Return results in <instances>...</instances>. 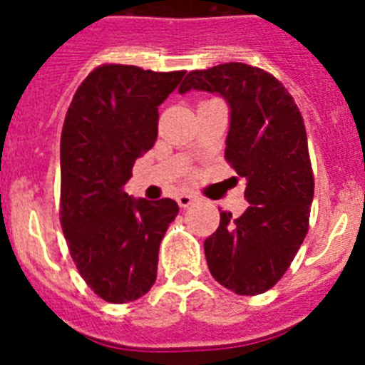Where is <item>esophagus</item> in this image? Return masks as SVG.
<instances>
[{"label": "esophagus", "instance_id": "esophagus-1", "mask_svg": "<svg viewBox=\"0 0 365 365\" xmlns=\"http://www.w3.org/2000/svg\"><path fill=\"white\" fill-rule=\"evenodd\" d=\"M197 201V197L195 195H192V193H179L177 195V202H179L180 208H188L190 205H193V202Z\"/></svg>", "mask_w": 365, "mask_h": 365}]
</instances>
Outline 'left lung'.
I'll list each match as a JSON object with an SVG mask.
<instances>
[{"label":"left lung","mask_w":365,"mask_h":365,"mask_svg":"<svg viewBox=\"0 0 365 365\" xmlns=\"http://www.w3.org/2000/svg\"><path fill=\"white\" fill-rule=\"evenodd\" d=\"M219 93L230 104L225 159L247 179V210L221 212L205 241L215 282L256 296L282 279L309 230L314 175L303 117L291 93L259 67L230 62L192 71L179 93Z\"/></svg>","instance_id":"left-lung-1"}]
</instances>
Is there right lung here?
I'll list each match as a JSON object with an SVG mask.
<instances>
[{
  "mask_svg": "<svg viewBox=\"0 0 365 365\" xmlns=\"http://www.w3.org/2000/svg\"><path fill=\"white\" fill-rule=\"evenodd\" d=\"M186 71L104 63L87 74L60 140V222L83 282L109 303L135 302L157 279L173 199H133L122 186L159 131V106Z\"/></svg>",
  "mask_w": 365,
  "mask_h": 365,
  "instance_id": "1",
  "label": "right lung"
}]
</instances>
